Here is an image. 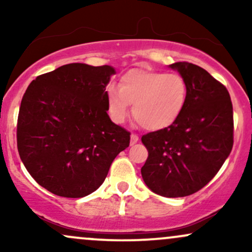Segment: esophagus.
Returning a JSON list of instances; mask_svg holds the SVG:
<instances>
[{"label":"esophagus","instance_id":"obj_1","mask_svg":"<svg viewBox=\"0 0 252 252\" xmlns=\"http://www.w3.org/2000/svg\"><path fill=\"white\" fill-rule=\"evenodd\" d=\"M137 142H138V136L136 134L130 135V144H131V146H134V144Z\"/></svg>","mask_w":252,"mask_h":252}]
</instances>
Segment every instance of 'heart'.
Returning a JSON list of instances; mask_svg holds the SVG:
<instances>
[{"label": "heart", "mask_w": 252, "mask_h": 252, "mask_svg": "<svg viewBox=\"0 0 252 252\" xmlns=\"http://www.w3.org/2000/svg\"><path fill=\"white\" fill-rule=\"evenodd\" d=\"M106 110L112 122L123 123L132 114L143 128L162 130L178 120L187 99V83L178 73L132 68L121 77L120 86L105 91Z\"/></svg>", "instance_id": "obj_1"}]
</instances>
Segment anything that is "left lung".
<instances>
[{
  "label": "left lung",
  "mask_w": 252,
  "mask_h": 252,
  "mask_svg": "<svg viewBox=\"0 0 252 252\" xmlns=\"http://www.w3.org/2000/svg\"><path fill=\"white\" fill-rule=\"evenodd\" d=\"M168 67L186 80V104L172 126L142 136L148 158L141 174L156 194L180 198L209 184L230 155L233 111L226 88L206 70L185 62Z\"/></svg>",
  "instance_id": "obj_1"
}]
</instances>
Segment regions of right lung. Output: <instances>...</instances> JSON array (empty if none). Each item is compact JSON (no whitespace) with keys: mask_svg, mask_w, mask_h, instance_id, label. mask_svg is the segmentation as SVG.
Returning <instances> with one entry per match:
<instances>
[{"mask_svg":"<svg viewBox=\"0 0 252 252\" xmlns=\"http://www.w3.org/2000/svg\"><path fill=\"white\" fill-rule=\"evenodd\" d=\"M112 66L74 63L36 77L26 90L17 120V149L40 186L83 198L105 180L130 134L106 110Z\"/></svg>","mask_w":252,"mask_h":252,"instance_id":"add662e5","label":"right lung"}]
</instances>
